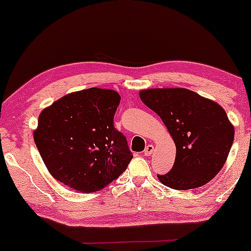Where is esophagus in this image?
<instances>
[{
    "instance_id": "1",
    "label": "esophagus",
    "mask_w": 251,
    "mask_h": 251,
    "mask_svg": "<svg viewBox=\"0 0 251 251\" xmlns=\"http://www.w3.org/2000/svg\"><path fill=\"white\" fill-rule=\"evenodd\" d=\"M154 151V146L153 145H147L146 149L144 150V154H145V156H150L151 154L153 153Z\"/></svg>"
}]
</instances>
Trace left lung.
Returning a JSON list of instances; mask_svg holds the SVG:
<instances>
[{"instance_id": "8db88e82", "label": "left lung", "mask_w": 251, "mask_h": 251, "mask_svg": "<svg viewBox=\"0 0 251 251\" xmlns=\"http://www.w3.org/2000/svg\"><path fill=\"white\" fill-rule=\"evenodd\" d=\"M140 99L160 116L176 144L173 169L157 175L174 190H191L209 183L226 162L234 128L217 102L187 89H147Z\"/></svg>"}]
</instances>
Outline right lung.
<instances>
[{"instance_id": "right-lung-1", "label": "right lung", "mask_w": 251, "mask_h": 251, "mask_svg": "<svg viewBox=\"0 0 251 251\" xmlns=\"http://www.w3.org/2000/svg\"><path fill=\"white\" fill-rule=\"evenodd\" d=\"M119 94L90 88L64 96L39 116L34 142L57 180L90 193L126 169L133 157L126 136L114 126Z\"/></svg>"}]
</instances>
